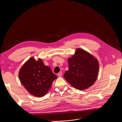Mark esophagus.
Returning a JSON list of instances; mask_svg holds the SVG:
<instances>
[{
  "label": "esophagus",
  "instance_id": "1",
  "mask_svg": "<svg viewBox=\"0 0 122 122\" xmlns=\"http://www.w3.org/2000/svg\"><path fill=\"white\" fill-rule=\"evenodd\" d=\"M62 72H59L57 74V75H58V77H61V76H62Z\"/></svg>",
  "mask_w": 122,
  "mask_h": 122
}]
</instances>
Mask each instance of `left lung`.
Masks as SVG:
<instances>
[{
    "mask_svg": "<svg viewBox=\"0 0 122 122\" xmlns=\"http://www.w3.org/2000/svg\"><path fill=\"white\" fill-rule=\"evenodd\" d=\"M69 69L64 74L65 79L78 90H84L93 85L99 71L97 60L88 52L78 48L68 59Z\"/></svg>",
    "mask_w": 122,
    "mask_h": 122,
    "instance_id": "obj_1",
    "label": "left lung"
}]
</instances>
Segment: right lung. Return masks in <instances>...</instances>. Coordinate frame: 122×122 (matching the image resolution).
Masks as SVG:
<instances>
[{
    "label": "right lung",
    "mask_w": 122,
    "mask_h": 122,
    "mask_svg": "<svg viewBox=\"0 0 122 122\" xmlns=\"http://www.w3.org/2000/svg\"><path fill=\"white\" fill-rule=\"evenodd\" d=\"M19 79L26 90L37 97L45 96L57 78L49 66L44 65L42 60L36 61L31 57L22 66L19 72Z\"/></svg>",
    "instance_id": "1"
}]
</instances>
